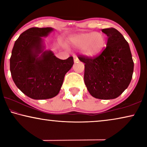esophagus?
<instances>
[{
    "instance_id": "esophagus-1",
    "label": "esophagus",
    "mask_w": 147,
    "mask_h": 147,
    "mask_svg": "<svg viewBox=\"0 0 147 147\" xmlns=\"http://www.w3.org/2000/svg\"><path fill=\"white\" fill-rule=\"evenodd\" d=\"M74 62H75V63H78L80 61L79 59H78V57L76 55H74Z\"/></svg>"
}]
</instances>
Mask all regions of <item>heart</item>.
<instances>
[{
  "label": "heart",
  "mask_w": 147,
  "mask_h": 147,
  "mask_svg": "<svg viewBox=\"0 0 147 147\" xmlns=\"http://www.w3.org/2000/svg\"><path fill=\"white\" fill-rule=\"evenodd\" d=\"M69 43L74 47L80 48L85 55L93 57L103 49L106 38L103 34L98 32L82 33L70 38Z\"/></svg>",
  "instance_id": "obj_1"
}]
</instances>
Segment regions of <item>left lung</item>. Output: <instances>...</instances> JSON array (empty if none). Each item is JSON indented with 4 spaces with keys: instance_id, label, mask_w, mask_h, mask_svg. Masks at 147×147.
Here are the masks:
<instances>
[{
    "instance_id": "1",
    "label": "left lung",
    "mask_w": 147,
    "mask_h": 147,
    "mask_svg": "<svg viewBox=\"0 0 147 147\" xmlns=\"http://www.w3.org/2000/svg\"><path fill=\"white\" fill-rule=\"evenodd\" d=\"M108 36L105 49L96 57L80 55L85 63L84 82L93 97L102 100L114 99L129 86L134 62L128 42L114 28L103 29Z\"/></svg>"
}]
</instances>
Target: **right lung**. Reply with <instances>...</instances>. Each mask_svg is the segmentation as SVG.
I'll return each instance as SVG.
<instances>
[{
  "mask_svg": "<svg viewBox=\"0 0 147 147\" xmlns=\"http://www.w3.org/2000/svg\"><path fill=\"white\" fill-rule=\"evenodd\" d=\"M51 27H32L16 40L10 58V70L17 87L35 100L49 99L59 92L65 74L74 64L73 57L62 60L51 51H43L42 37Z\"/></svg>",
  "mask_w": 147,
  "mask_h": 147,
  "instance_id": "obj_1",
  "label": "right lung"
}]
</instances>
